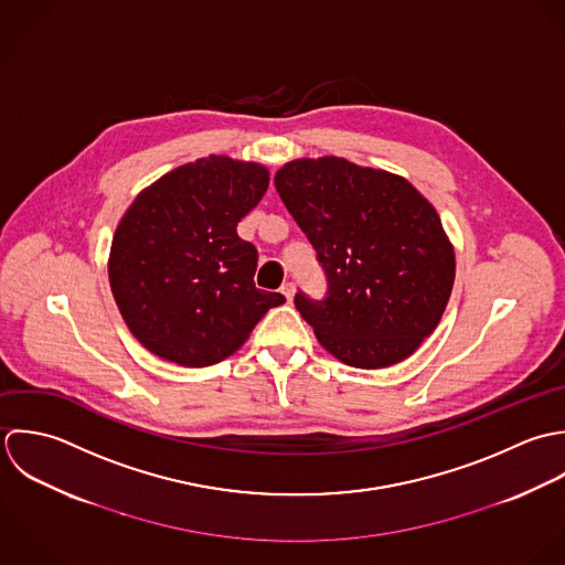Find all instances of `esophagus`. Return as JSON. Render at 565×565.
I'll list each match as a JSON object with an SVG mask.
<instances>
[{
    "label": "esophagus",
    "instance_id": "1",
    "mask_svg": "<svg viewBox=\"0 0 565 565\" xmlns=\"http://www.w3.org/2000/svg\"><path fill=\"white\" fill-rule=\"evenodd\" d=\"M281 295H284L288 301H292V297H295V284H292V281L284 284V286H281Z\"/></svg>",
    "mask_w": 565,
    "mask_h": 565
}]
</instances>
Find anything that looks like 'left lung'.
I'll use <instances>...</instances> for the list:
<instances>
[{"mask_svg": "<svg viewBox=\"0 0 565 565\" xmlns=\"http://www.w3.org/2000/svg\"><path fill=\"white\" fill-rule=\"evenodd\" d=\"M275 188L328 275L323 301L295 297L319 342L358 369L413 355L437 330L456 275L433 203L399 174L332 154L284 163Z\"/></svg>", "mask_w": 565, "mask_h": 565, "instance_id": "1", "label": "left lung"}]
</instances>
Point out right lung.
<instances>
[{"mask_svg":"<svg viewBox=\"0 0 565 565\" xmlns=\"http://www.w3.org/2000/svg\"><path fill=\"white\" fill-rule=\"evenodd\" d=\"M262 163L210 154L141 190L115 228L109 281L130 334L181 366L235 353L286 299L255 288L257 250L235 231L268 190Z\"/></svg>","mask_w":565,"mask_h":565,"instance_id":"obj_1","label":"right lung"}]
</instances>
